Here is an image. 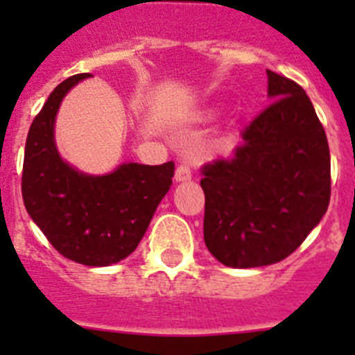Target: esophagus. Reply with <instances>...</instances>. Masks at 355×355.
Masks as SVG:
<instances>
[{
	"instance_id": "1",
	"label": "esophagus",
	"mask_w": 355,
	"mask_h": 355,
	"mask_svg": "<svg viewBox=\"0 0 355 355\" xmlns=\"http://www.w3.org/2000/svg\"><path fill=\"white\" fill-rule=\"evenodd\" d=\"M174 180L178 181V183H181V181L192 180V171H190V167H188V165H184V163H181L180 167L175 168Z\"/></svg>"
}]
</instances>
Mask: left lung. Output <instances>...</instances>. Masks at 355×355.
Here are the masks:
<instances>
[{"mask_svg":"<svg viewBox=\"0 0 355 355\" xmlns=\"http://www.w3.org/2000/svg\"><path fill=\"white\" fill-rule=\"evenodd\" d=\"M272 105L227 159L202 167L205 241L222 265L254 268L288 258L325 215L331 155L300 85L266 71Z\"/></svg>","mask_w":355,"mask_h":355,"instance_id":"obj_1","label":"left lung"}]
</instances>
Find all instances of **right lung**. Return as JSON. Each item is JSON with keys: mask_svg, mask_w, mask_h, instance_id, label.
Listing matches in <instances>:
<instances>
[{"mask_svg": "<svg viewBox=\"0 0 355 355\" xmlns=\"http://www.w3.org/2000/svg\"><path fill=\"white\" fill-rule=\"evenodd\" d=\"M89 76L62 81L33 119L21 188L28 215L64 258L108 266L137 249L171 188L174 162L122 163L105 175L85 174L64 162L55 142L56 114L65 94Z\"/></svg>", "mask_w": 355, "mask_h": 355, "instance_id": "1", "label": "right lung"}]
</instances>
